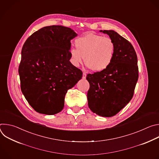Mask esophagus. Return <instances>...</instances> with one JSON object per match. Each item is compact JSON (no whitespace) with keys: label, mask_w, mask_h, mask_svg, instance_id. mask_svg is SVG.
Instances as JSON below:
<instances>
[{"label":"esophagus","mask_w":159,"mask_h":159,"mask_svg":"<svg viewBox=\"0 0 159 159\" xmlns=\"http://www.w3.org/2000/svg\"><path fill=\"white\" fill-rule=\"evenodd\" d=\"M86 75H87L86 72H83V75H82V79H85L86 78Z\"/></svg>","instance_id":"esophagus-1"}]
</instances>
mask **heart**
<instances>
[{
    "label": "heart",
    "mask_w": 159,
    "mask_h": 159,
    "mask_svg": "<svg viewBox=\"0 0 159 159\" xmlns=\"http://www.w3.org/2000/svg\"><path fill=\"white\" fill-rule=\"evenodd\" d=\"M76 49L70 52L72 64L76 66L83 63L94 72H101L111 63L115 52V44L109 37L88 33L75 39Z\"/></svg>",
    "instance_id": "heart-1"
}]
</instances>
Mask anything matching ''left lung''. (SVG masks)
I'll use <instances>...</instances> for the list:
<instances>
[{"mask_svg": "<svg viewBox=\"0 0 159 159\" xmlns=\"http://www.w3.org/2000/svg\"><path fill=\"white\" fill-rule=\"evenodd\" d=\"M115 44L112 61L105 70L87 74L88 106L103 117L116 115L132 99L139 79L137 53L127 39L112 30L101 31Z\"/></svg>", "mask_w": 159, "mask_h": 159, "instance_id": "8db88e82", "label": "left lung"}]
</instances>
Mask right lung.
<instances>
[{
  "label": "right lung",
  "mask_w": 159,
  "mask_h": 159,
  "mask_svg": "<svg viewBox=\"0 0 159 159\" xmlns=\"http://www.w3.org/2000/svg\"><path fill=\"white\" fill-rule=\"evenodd\" d=\"M77 35L67 27L46 26L32 34L22 47L18 70L20 89L41 114L60 112L67 90L82 79V70L70 61V40Z\"/></svg>",
  "instance_id": "1"
}]
</instances>
